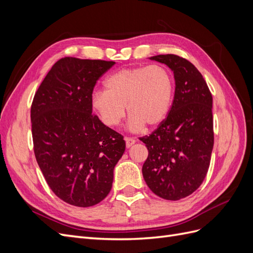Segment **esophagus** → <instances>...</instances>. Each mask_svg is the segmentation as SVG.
<instances>
[{
  "instance_id": "1",
  "label": "esophagus",
  "mask_w": 253,
  "mask_h": 253,
  "mask_svg": "<svg viewBox=\"0 0 253 253\" xmlns=\"http://www.w3.org/2000/svg\"><path fill=\"white\" fill-rule=\"evenodd\" d=\"M125 140H126V148H131L132 145L136 142V140H135V139H133V138H129V137H126Z\"/></svg>"
}]
</instances>
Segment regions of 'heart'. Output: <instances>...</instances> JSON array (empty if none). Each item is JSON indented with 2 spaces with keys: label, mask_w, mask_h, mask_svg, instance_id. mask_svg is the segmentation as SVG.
I'll list each match as a JSON object with an SVG mask.
<instances>
[{
  "label": "heart",
  "mask_w": 253,
  "mask_h": 253,
  "mask_svg": "<svg viewBox=\"0 0 253 253\" xmlns=\"http://www.w3.org/2000/svg\"><path fill=\"white\" fill-rule=\"evenodd\" d=\"M105 90H96L90 97L91 109L102 124L115 127L126 117L129 128L140 131L144 126L155 127L166 119L174 96V80L163 65L126 67L104 81Z\"/></svg>",
  "instance_id": "obj_1"
}]
</instances>
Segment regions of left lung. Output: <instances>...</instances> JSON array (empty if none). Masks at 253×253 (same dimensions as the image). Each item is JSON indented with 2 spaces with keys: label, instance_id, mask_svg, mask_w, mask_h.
<instances>
[{
  "label": "left lung",
  "instance_id": "left-lung-1",
  "mask_svg": "<svg viewBox=\"0 0 253 253\" xmlns=\"http://www.w3.org/2000/svg\"><path fill=\"white\" fill-rule=\"evenodd\" d=\"M150 60L171 68L175 94L167 118L140 140L149 155L142 175L153 193L178 201L200 188L208 172L214 143L212 95L197 68L176 55Z\"/></svg>",
  "mask_w": 253,
  "mask_h": 253
}]
</instances>
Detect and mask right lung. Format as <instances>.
Segmentation results:
<instances>
[{
    "instance_id": "add662e5",
    "label": "right lung",
    "mask_w": 253,
    "mask_h": 253,
    "mask_svg": "<svg viewBox=\"0 0 253 253\" xmlns=\"http://www.w3.org/2000/svg\"><path fill=\"white\" fill-rule=\"evenodd\" d=\"M113 61L60 59L42 81L30 110L34 151L45 180L60 200L90 207L108 196L124 136L91 114L97 80Z\"/></svg>"
}]
</instances>
